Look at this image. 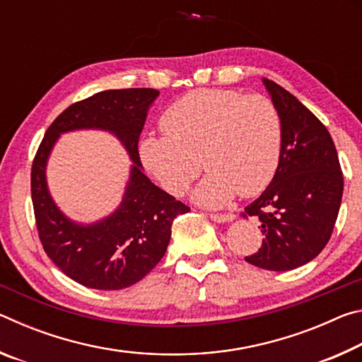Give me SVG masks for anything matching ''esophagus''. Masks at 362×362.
<instances>
[{"instance_id": "esophagus-1", "label": "esophagus", "mask_w": 362, "mask_h": 362, "mask_svg": "<svg viewBox=\"0 0 362 362\" xmlns=\"http://www.w3.org/2000/svg\"><path fill=\"white\" fill-rule=\"evenodd\" d=\"M209 217L217 223H225V222H231V220H235V216H233V214H211Z\"/></svg>"}]
</instances>
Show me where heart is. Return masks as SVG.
Wrapping results in <instances>:
<instances>
[{
    "instance_id": "1",
    "label": "heart",
    "mask_w": 362,
    "mask_h": 362,
    "mask_svg": "<svg viewBox=\"0 0 362 362\" xmlns=\"http://www.w3.org/2000/svg\"><path fill=\"white\" fill-rule=\"evenodd\" d=\"M163 136L139 144L146 170L168 193L182 196L207 174L193 198L198 204L222 207L235 194L254 196L276 173L283 121L265 95H241L228 89H199L180 97L159 119Z\"/></svg>"
}]
</instances>
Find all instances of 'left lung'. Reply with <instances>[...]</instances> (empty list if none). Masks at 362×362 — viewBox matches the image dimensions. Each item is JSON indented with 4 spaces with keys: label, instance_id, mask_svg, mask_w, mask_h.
<instances>
[{
    "label": "left lung",
    "instance_id": "8db88e82",
    "mask_svg": "<svg viewBox=\"0 0 362 362\" xmlns=\"http://www.w3.org/2000/svg\"><path fill=\"white\" fill-rule=\"evenodd\" d=\"M283 121L276 174L243 217L260 220L262 247L246 262L269 272L305 265L326 247L339 216L343 174L326 126L279 84L263 78Z\"/></svg>",
    "mask_w": 362,
    "mask_h": 362
}]
</instances>
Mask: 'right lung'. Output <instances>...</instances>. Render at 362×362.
Returning a JSON list of instances; mask_svg holds the SVG:
<instances>
[{
    "label": "right lung",
    "instance_id": "obj_1",
    "mask_svg": "<svg viewBox=\"0 0 362 362\" xmlns=\"http://www.w3.org/2000/svg\"><path fill=\"white\" fill-rule=\"evenodd\" d=\"M159 93L150 88L103 90L60 113L45 134L32 166V201L42 249L66 276L90 289L119 291L145 278L166 254L174 218L189 207L144 174L139 137ZM78 129L112 132L134 164L122 204L95 224L73 223L47 189L45 166L60 133Z\"/></svg>",
    "mask_w": 362,
    "mask_h": 362
}]
</instances>
